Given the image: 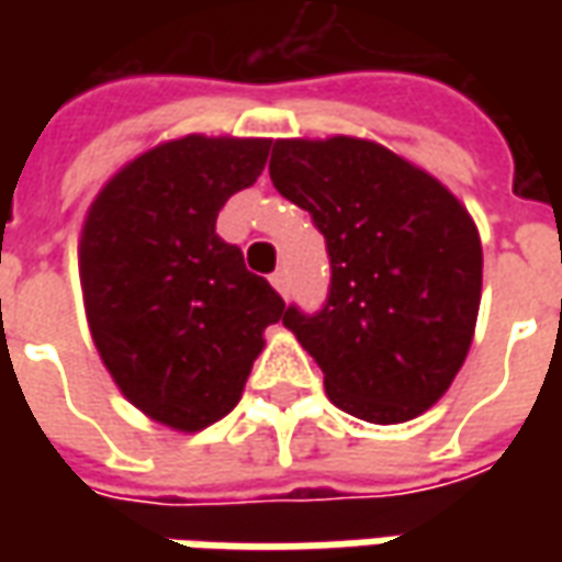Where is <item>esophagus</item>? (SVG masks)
<instances>
[{"label": "esophagus", "mask_w": 562, "mask_h": 562, "mask_svg": "<svg viewBox=\"0 0 562 562\" xmlns=\"http://www.w3.org/2000/svg\"><path fill=\"white\" fill-rule=\"evenodd\" d=\"M270 285L282 294V297H289V289H292V280H289V270L280 268L273 277H270Z\"/></svg>", "instance_id": "obj_1"}]
</instances>
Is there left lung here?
<instances>
[{
    "label": "left lung",
    "mask_w": 562,
    "mask_h": 562,
    "mask_svg": "<svg viewBox=\"0 0 562 562\" xmlns=\"http://www.w3.org/2000/svg\"><path fill=\"white\" fill-rule=\"evenodd\" d=\"M277 192L330 256L328 304L282 325L325 373L334 406L370 424L430 409L458 376L482 304V237L434 173L376 140L277 138Z\"/></svg>",
    "instance_id": "1"
}]
</instances>
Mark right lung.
<instances>
[{
    "instance_id": "right-lung-1",
    "label": "right lung",
    "mask_w": 562,
    "mask_h": 562,
    "mask_svg": "<svg viewBox=\"0 0 562 562\" xmlns=\"http://www.w3.org/2000/svg\"><path fill=\"white\" fill-rule=\"evenodd\" d=\"M268 138L183 135L126 161L80 228L83 310L102 364L135 409L177 434L232 413L285 304L216 234L258 180Z\"/></svg>"
}]
</instances>
